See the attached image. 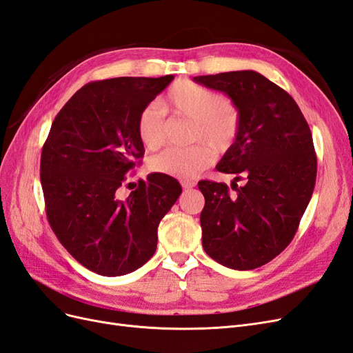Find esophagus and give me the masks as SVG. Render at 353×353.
<instances>
[{
	"label": "esophagus",
	"instance_id": "obj_1",
	"mask_svg": "<svg viewBox=\"0 0 353 353\" xmlns=\"http://www.w3.org/2000/svg\"><path fill=\"white\" fill-rule=\"evenodd\" d=\"M181 185H183V188H193V187H196V181L183 179L181 181Z\"/></svg>",
	"mask_w": 353,
	"mask_h": 353
}]
</instances>
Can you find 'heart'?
<instances>
[{
	"label": "heart",
	"instance_id": "obj_1",
	"mask_svg": "<svg viewBox=\"0 0 353 353\" xmlns=\"http://www.w3.org/2000/svg\"><path fill=\"white\" fill-rule=\"evenodd\" d=\"M162 105L176 117L193 121L191 141L199 144L188 148H168L154 156L150 169L156 174L181 179L194 178L212 165V148L216 153H225L237 140L241 112L239 104L227 95L193 81L181 79L169 88ZM137 132L147 150H157L166 143L168 122L156 104L145 105L138 114Z\"/></svg>",
	"mask_w": 353,
	"mask_h": 353
}]
</instances>
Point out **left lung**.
<instances>
[{
    "mask_svg": "<svg viewBox=\"0 0 353 353\" xmlns=\"http://www.w3.org/2000/svg\"><path fill=\"white\" fill-rule=\"evenodd\" d=\"M239 104L236 143L216 169L244 179L236 194L223 183L200 181L203 249L231 270L259 268L279 256L299 228L316 179V154L299 105L279 85L253 70L196 77Z\"/></svg>",
    "mask_w": 353,
    "mask_h": 353,
    "instance_id": "1",
    "label": "left lung"
}]
</instances>
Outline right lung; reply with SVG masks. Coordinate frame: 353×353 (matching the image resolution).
<instances>
[{
    "mask_svg": "<svg viewBox=\"0 0 353 353\" xmlns=\"http://www.w3.org/2000/svg\"><path fill=\"white\" fill-rule=\"evenodd\" d=\"M174 74L113 78L83 85L63 105L41 153L47 218L59 241L85 268L130 274L156 252L157 227L179 197V183L152 174L125 200L126 174L141 163L138 114Z\"/></svg>",
    "mask_w": 353,
    "mask_h": 353,
    "instance_id": "add662e5",
    "label": "right lung"
}]
</instances>
